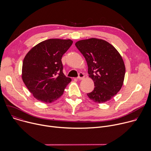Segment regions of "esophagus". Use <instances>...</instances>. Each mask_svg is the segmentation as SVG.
Listing matches in <instances>:
<instances>
[{
    "label": "esophagus",
    "instance_id": "obj_1",
    "mask_svg": "<svg viewBox=\"0 0 151 151\" xmlns=\"http://www.w3.org/2000/svg\"><path fill=\"white\" fill-rule=\"evenodd\" d=\"M84 78H85V75H84V74L83 73H79V76H78V79H79V80H82V79H84Z\"/></svg>",
    "mask_w": 151,
    "mask_h": 151
}]
</instances>
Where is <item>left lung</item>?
<instances>
[{
    "mask_svg": "<svg viewBox=\"0 0 151 151\" xmlns=\"http://www.w3.org/2000/svg\"><path fill=\"white\" fill-rule=\"evenodd\" d=\"M75 45L85 57L89 77L95 87L87 94L97 103L110 100L123 85L125 67L116 48L107 41L97 38L81 40Z\"/></svg>",
    "mask_w": 151,
    "mask_h": 151,
    "instance_id": "obj_1",
    "label": "left lung"
}]
</instances>
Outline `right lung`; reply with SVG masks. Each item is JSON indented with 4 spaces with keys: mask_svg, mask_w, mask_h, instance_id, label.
<instances>
[{
    "mask_svg": "<svg viewBox=\"0 0 151 151\" xmlns=\"http://www.w3.org/2000/svg\"><path fill=\"white\" fill-rule=\"evenodd\" d=\"M73 44L70 39H50L40 42L25 56L22 79L35 98L51 103L63 94L71 79L63 72L61 58Z\"/></svg>",
    "mask_w": 151,
    "mask_h": 151,
    "instance_id": "add662e5",
    "label": "right lung"
}]
</instances>
